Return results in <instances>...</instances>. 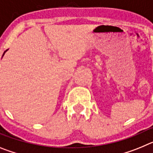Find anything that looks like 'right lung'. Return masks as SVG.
<instances>
[{"mask_svg": "<svg viewBox=\"0 0 153 153\" xmlns=\"http://www.w3.org/2000/svg\"><path fill=\"white\" fill-rule=\"evenodd\" d=\"M6 51H5V52H6ZM5 52H4V53H5Z\"/></svg>", "mask_w": 153, "mask_h": 153, "instance_id": "obj_1", "label": "right lung"}]
</instances>
